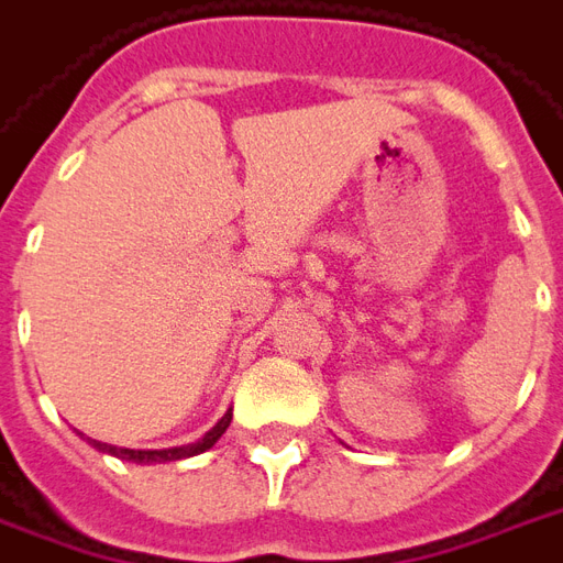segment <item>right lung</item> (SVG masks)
<instances>
[{
  "label": "right lung",
  "instance_id": "right-lung-1",
  "mask_svg": "<svg viewBox=\"0 0 563 563\" xmlns=\"http://www.w3.org/2000/svg\"><path fill=\"white\" fill-rule=\"evenodd\" d=\"M229 423H232V409H229L199 441H194V444H181V448H164V451H131V448H115V444H107V441L89 439V435H82V432L80 439L89 441L95 451L110 453V456H119V460L124 462H136V465H148V462H176L187 460V456H197V453H206L208 448H214V441L227 432Z\"/></svg>",
  "mask_w": 563,
  "mask_h": 563
}]
</instances>
